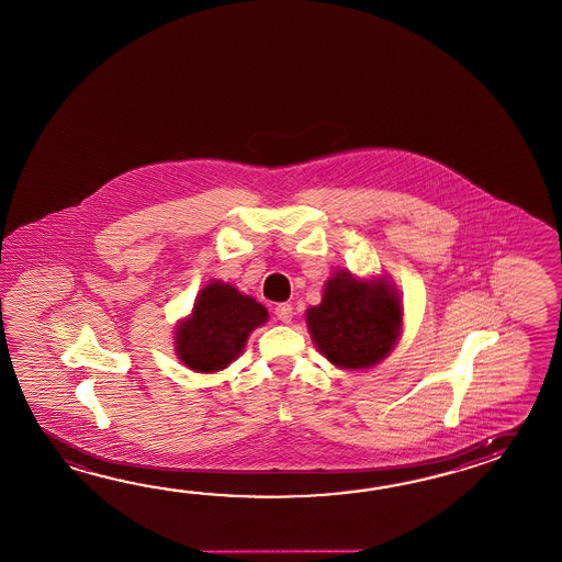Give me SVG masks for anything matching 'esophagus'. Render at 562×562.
Returning a JSON list of instances; mask_svg holds the SVG:
<instances>
[{
	"label": "esophagus",
	"mask_w": 562,
	"mask_h": 562,
	"mask_svg": "<svg viewBox=\"0 0 562 562\" xmlns=\"http://www.w3.org/2000/svg\"><path fill=\"white\" fill-rule=\"evenodd\" d=\"M276 316H278V321H282V323H290L292 321V306L284 302V304H278L274 308Z\"/></svg>",
	"instance_id": "1"
}]
</instances>
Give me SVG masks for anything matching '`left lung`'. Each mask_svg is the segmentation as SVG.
Returning <instances> with one entry per match:
<instances>
[{
	"instance_id": "left-lung-1",
	"label": "left lung",
	"mask_w": 562,
	"mask_h": 562,
	"mask_svg": "<svg viewBox=\"0 0 562 562\" xmlns=\"http://www.w3.org/2000/svg\"><path fill=\"white\" fill-rule=\"evenodd\" d=\"M316 349L338 369H369L397 345L403 311L387 278L361 280L337 272L326 280L323 302L306 311Z\"/></svg>"
}]
</instances>
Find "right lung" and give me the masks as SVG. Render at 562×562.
<instances>
[{
    "label": "right lung",
    "instance_id": "1",
    "mask_svg": "<svg viewBox=\"0 0 562 562\" xmlns=\"http://www.w3.org/2000/svg\"><path fill=\"white\" fill-rule=\"evenodd\" d=\"M268 321L260 302L232 284L213 280L201 290L193 311L175 330V352L198 373H217L236 361L251 330Z\"/></svg>",
    "mask_w": 562,
    "mask_h": 562
}]
</instances>
